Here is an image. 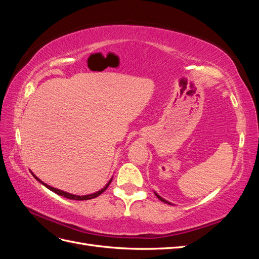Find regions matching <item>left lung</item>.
I'll return each mask as SVG.
<instances>
[{
  "mask_svg": "<svg viewBox=\"0 0 259 259\" xmlns=\"http://www.w3.org/2000/svg\"><path fill=\"white\" fill-rule=\"evenodd\" d=\"M154 194H155V195H156V197H158V199H159V200H161L162 202H164V203H167V204H171V203H170V202H168V201H166L165 199H163L162 197H160V195H159L158 193H156L155 191H154Z\"/></svg>",
  "mask_w": 259,
  "mask_h": 259,
  "instance_id": "8db88e82",
  "label": "left lung"
}]
</instances>
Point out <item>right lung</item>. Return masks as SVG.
Instances as JSON below:
<instances>
[{
	"instance_id": "add662e5",
	"label": "right lung",
	"mask_w": 259,
	"mask_h": 259,
	"mask_svg": "<svg viewBox=\"0 0 259 259\" xmlns=\"http://www.w3.org/2000/svg\"><path fill=\"white\" fill-rule=\"evenodd\" d=\"M32 175H33V177L37 180L38 183H41L43 186H45L46 188H48V189H50L51 191H53V192H55V193H57V194H59V195H62V197H65V198H67V199H70V200H77V201H83V200H91V199H94V198H97L98 195H100L101 193H103L107 188L109 187V185H110V183L112 182V178L109 180V182L107 183V185L103 188V189H100L99 191H97V192H94V193H92V194H86V195H75V194H72V193H69V192H66V191H62V190H60V189H57V188H54V187H51V186H49L48 184H45V183H43L42 180L40 179V178H37L33 173H32Z\"/></svg>"
}]
</instances>
